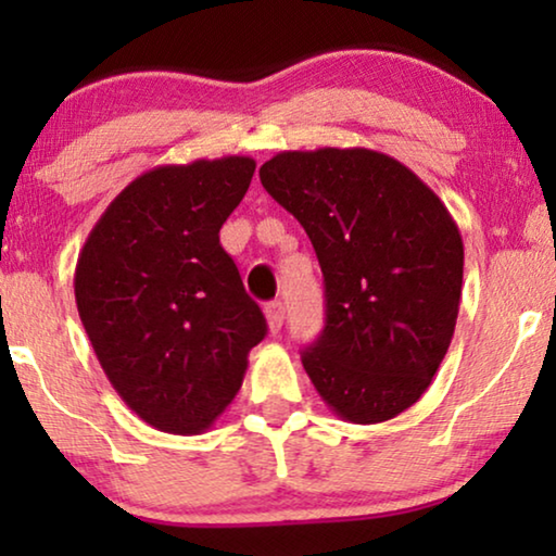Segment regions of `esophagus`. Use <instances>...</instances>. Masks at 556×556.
Instances as JSON below:
<instances>
[{"label":"esophagus","instance_id":"1","mask_svg":"<svg viewBox=\"0 0 556 556\" xmlns=\"http://www.w3.org/2000/svg\"><path fill=\"white\" fill-rule=\"evenodd\" d=\"M265 316H268L270 331L278 333L280 326H283V318H286V306L280 301H270L268 306H265Z\"/></svg>","mask_w":556,"mask_h":556}]
</instances>
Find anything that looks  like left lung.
<instances>
[{
  "instance_id": "1",
  "label": "left lung",
  "mask_w": 556,
  "mask_h": 556,
  "mask_svg": "<svg viewBox=\"0 0 556 556\" xmlns=\"http://www.w3.org/2000/svg\"><path fill=\"white\" fill-rule=\"evenodd\" d=\"M324 273L326 326L301 352L333 415L384 422L428 390L451 346L463 240L440 197L371 149L280 151L261 166Z\"/></svg>"
}]
</instances>
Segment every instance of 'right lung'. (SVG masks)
<instances>
[{
  "label": "right lung",
  "mask_w": 556,
  "mask_h": 556,
  "mask_svg": "<svg viewBox=\"0 0 556 556\" xmlns=\"http://www.w3.org/2000/svg\"><path fill=\"white\" fill-rule=\"evenodd\" d=\"M255 159H197L136 177L90 230L75 303L118 397L174 435H200L242 387L265 318L219 245Z\"/></svg>",
  "instance_id": "1"
}]
</instances>
